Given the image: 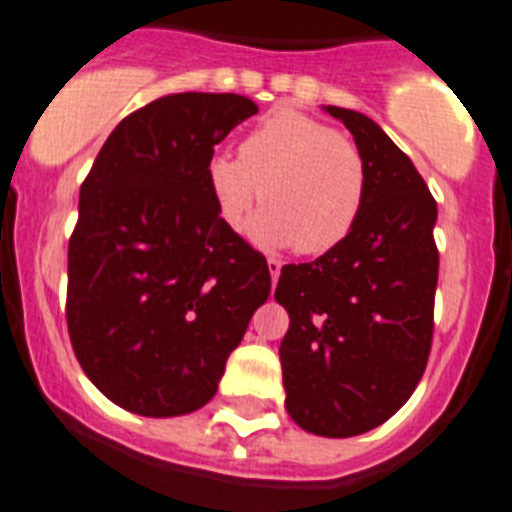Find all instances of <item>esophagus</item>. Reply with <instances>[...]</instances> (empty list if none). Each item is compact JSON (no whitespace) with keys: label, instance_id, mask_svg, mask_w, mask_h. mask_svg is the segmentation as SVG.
I'll return each instance as SVG.
<instances>
[{"label":"esophagus","instance_id":"esophagus-1","mask_svg":"<svg viewBox=\"0 0 512 512\" xmlns=\"http://www.w3.org/2000/svg\"><path fill=\"white\" fill-rule=\"evenodd\" d=\"M266 264H269V274H272V282H277V277H280V269H282V264H280V259H269L266 261Z\"/></svg>","mask_w":512,"mask_h":512}]
</instances>
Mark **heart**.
Returning <instances> with one entry per match:
<instances>
[{"mask_svg":"<svg viewBox=\"0 0 512 512\" xmlns=\"http://www.w3.org/2000/svg\"><path fill=\"white\" fill-rule=\"evenodd\" d=\"M206 180L232 230H243L253 206L266 204L253 235L272 248L293 246L322 256L348 238L366 201V164L358 146L332 125L280 109L240 143V154H214Z\"/></svg>","mask_w":512,"mask_h":512,"instance_id":"b5f03b06","label":"heart"}]
</instances>
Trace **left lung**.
<instances>
[{
  "label": "left lung",
  "instance_id": "obj_1",
  "mask_svg": "<svg viewBox=\"0 0 512 512\" xmlns=\"http://www.w3.org/2000/svg\"><path fill=\"white\" fill-rule=\"evenodd\" d=\"M356 138L366 201L340 246L282 266L274 290L290 327L280 345L285 408L319 437H356L411 398L429 361L439 251L437 201L377 122L327 107Z\"/></svg>",
  "mask_w": 512,
  "mask_h": 512
}]
</instances>
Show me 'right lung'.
Returning <instances> with one entry per match:
<instances>
[{"label":"right lung","mask_w":512,"mask_h":512,"mask_svg":"<svg viewBox=\"0 0 512 512\" xmlns=\"http://www.w3.org/2000/svg\"><path fill=\"white\" fill-rule=\"evenodd\" d=\"M259 107L172 94L128 114L80 185L67 246V332L86 377L138 416H183L217 392L253 311L264 253L219 217L214 146Z\"/></svg>","instance_id":"right-lung-1"}]
</instances>
